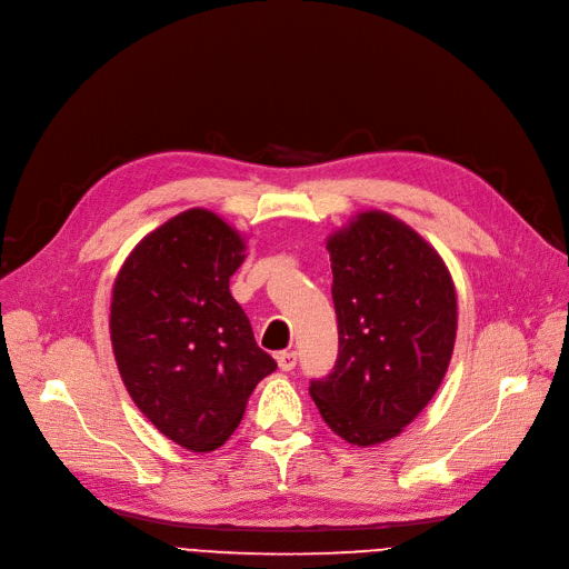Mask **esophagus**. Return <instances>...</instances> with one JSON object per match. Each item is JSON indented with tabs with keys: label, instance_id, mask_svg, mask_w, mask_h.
<instances>
[{
	"label": "esophagus",
	"instance_id": "1",
	"mask_svg": "<svg viewBox=\"0 0 569 569\" xmlns=\"http://www.w3.org/2000/svg\"><path fill=\"white\" fill-rule=\"evenodd\" d=\"M276 360H278V367L282 372H291L296 367V351H280L276 356Z\"/></svg>",
	"mask_w": 569,
	"mask_h": 569
}]
</instances>
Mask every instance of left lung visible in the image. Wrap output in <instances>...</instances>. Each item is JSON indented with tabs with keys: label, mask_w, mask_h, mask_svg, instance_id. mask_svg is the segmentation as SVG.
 <instances>
[{
	"label": "left lung",
	"mask_w": 569,
	"mask_h": 569,
	"mask_svg": "<svg viewBox=\"0 0 569 569\" xmlns=\"http://www.w3.org/2000/svg\"><path fill=\"white\" fill-rule=\"evenodd\" d=\"M326 248L340 353L310 395L338 437L377 446L418 418L448 372L455 282L439 252L386 211L358 213Z\"/></svg>",
	"instance_id": "obj_1"
}]
</instances>
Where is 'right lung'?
Returning a JSON list of instances; mask_svg holds the SVG:
<instances>
[{
	"label": "right lung",
	"instance_id": "obj_1",
	"mask_svg": "<svg viewBox=\"0 0 569 569\" xmlns=\"http://www.w3.org/2000/svg\"><path fill=\"white\" fill-rule=\"evenodd\" d=\"M243 259L241 233L197 207L147 233L112 287L121 381L149 422L192 452L220 448L254 386L278 367L229 291Z\"/></svg>",
	"mask_w": 569,
	"mask_h": 569
}]
</instances>
